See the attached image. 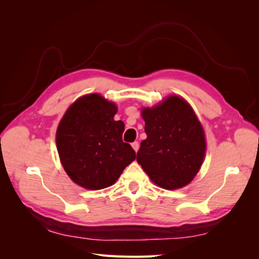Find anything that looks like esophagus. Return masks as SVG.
<instances>
[{"label": "esophagus", "instance_id": "esophagus-1", "mask_svg": "<svg viewBox=\"0 0 259 259\" xmlns=\"http://www.w3.org/2000/svg\"><path fill=\"white\" fill-rule=\"evenodd\" d=\"M132 147H133V149H134V150L137 152L138 149H139V143H138V142H134V143L132 144Z\"/></svg>", "mask_w": 259, "mask_h": 259}]
</instances>
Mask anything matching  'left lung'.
Returning a JSON list of instances; mask_svg holds the SVG:
<instances>
[{
  "instance_id": "1",
  "label": "left lung",
  "mask_w": 259,
  "mask_h": 259,
  "mask_svg": "<svg viewBox=\"0 0 259 259\" xmlns=\"http://www.w3.org/2000/svg\"><path fill=\"white\" fill-rule=\"evenodd\" d=\"M147 138L137 162L152 182L167 190L189 184L205 156L204 131L191 106L169 96L152 108H143Z\"/></svg>"
}]
</instances>
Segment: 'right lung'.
<instances>
[{
    "instance_id": "obj_1",
    "label": "right lung",
    "mask_w": 259,
    "mask_h": 259,
    "mask_svg": "<svg viewBox=\"0 0 259 259\" xmlns=\"http://www.w3.org/2000/svg\"><path fill=\"white\" fill-rule=\"evenodd\" d=\"M117 108L99 94L80 97L59 122L56 145L60 162L75 184L90 190L112 186L136 159L122 140L124 123L114 121Z\"/></svg>"
}]
</instances>
